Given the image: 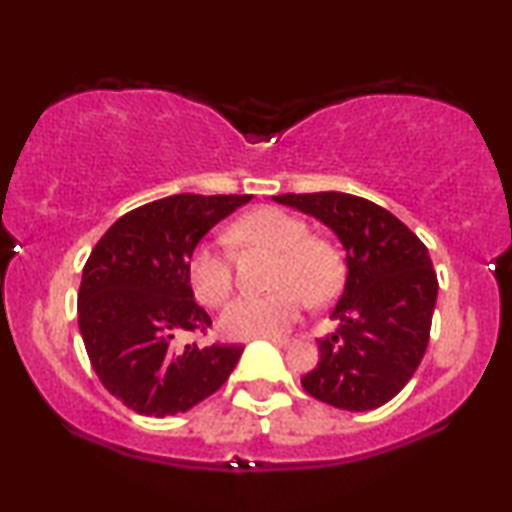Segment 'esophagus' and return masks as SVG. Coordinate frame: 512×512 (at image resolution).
Wrapping results in <instances>:
<instances>
[{"instance_id": "obj_1", "label": "esophagus", "mask_w": 512, "mask_h": 512, "mask_svg": "<svg viewBox=\"0 0 512 512\" xmlns=\"http://www.w3.org/2000/svg\"><path fill=\"white\" fill-rule=\"evenodd\" d=\"M272 345H277V347H289L291 345V338H279V335H270L268 338Z\"/></svg>"}]
</instances>
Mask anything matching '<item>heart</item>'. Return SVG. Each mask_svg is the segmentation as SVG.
Instances as JSON below:
<instances>
[{"instance_id":"obj_1","label":"heart","mask_w":512,"mask_h":512,"mask_svg":"<svg viewBox=\"0 0 512 512\" xmlns=\"http://www.w3.org/2000/svg\"><path fill=\"white\" fill-rule=\"evenodd\" d=\"M233 240L275 254L270 286L265 296H240L219 317V331L230 340L268 338L282 333L307 303L321 305L338 289V258L324 242L310 240L307 226L296 216L275 207L244 214L230 228ZM188 284L200 303L221 305L233 289L230 261L216 242H200L186 263Z\"/></svg>"}]
</instances>
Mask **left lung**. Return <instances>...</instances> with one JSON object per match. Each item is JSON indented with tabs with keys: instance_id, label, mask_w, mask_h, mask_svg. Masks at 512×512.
Listing matches in <instances>:
<instances>
[{
	"instance_id": "left-lung-1",
	"label": "left lung",
	"mask_w": 512,
	"mask_h": 512,
	"mask_svg": "<svg viewBox=\"0 0 512 512\" xmlns=\"http://www.w3.org/2000/svg\"><path fill=\"white\" fill-rule=\"evenodd\" d=\"M324 223L345 251V289L331 310L340 331L319 340V363L300 384L340 410L389 403L415 375L429 345L438 279L429 249L375 202L326 191L275 195Z\"/></svg>"
}]
</instances>
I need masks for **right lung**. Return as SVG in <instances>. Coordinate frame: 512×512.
Segmentation results:
<instances>
[{"label":"right lung","instance_id":"1","mask_svg":"<svg viewBox=\"0 0 512 512\" xmlns=\"http://www.w3.org/2000/svg\"><path fill=\"white\" fill-rule=\"evenodd\" d=\"M251 195L181 193L125 214L95 244L79 289V333L104 389L139 415L167 417L212 396L242 345L174 347L209 314L186 277L191 251Z\"/></svg>","mask_w":512,"mask_h":512}]
</instances>
